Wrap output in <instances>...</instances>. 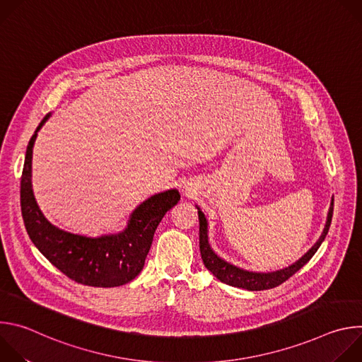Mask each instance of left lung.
Segmentation results:
<instances>
[{
  "label": "left lung",
  "mask_w": 362,
  "mask_h": 362,
  "mask_svg": "<svg viewBox=\"0 0 362 362\" xmlns=\"http://www.w3.org/2000/svg\"><path fill=\"white\" fill-rule=\"evenodd\" d=\"M197 209V215H199V245H200V255L204 267L208 268V271H211L221 282L230 285V286H236V288H242V289H247V291H265V289H272L281 284H284L286 279H289L295 272H298L303 265L308 264V261L315 255V252L318 250V247L321 246V243L324 242L328 230H329V225H331V219H332V212H334V197L331 199V204L328 209V215H327V222L324 226V230L320 236V239L313 245V247L309 249L302 257L296 262H293L292 265L284 268V269H278L274 272H255V271H247L243 268H239L228 261H225L223 257H221L211 246L209 243V223L208 219H206L204 214L200 211L199 206L196 204Z\"/></svg>",
  "instance_id": "left-lung-1"
}]
</instances>
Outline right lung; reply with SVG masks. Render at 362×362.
Segmentation results:
<instances>
[{
    "label": "right lung",
    "mask_w": 362,
    "mask_h": 362,
    "mask_svg": "<svg viewBox=\"0 0 362 362\" xmlns=\"http://www.w3.org/2000/svg\"><path fill=\"white\" fill-rule=\"evenodd\" d=\"M48 113L34 132L25 151L21 177V212L35 247L70 279L97 288H113L133 281L143 269L160 221L180 200L177 189L153 194L130 214L127 226L117 233L97 238L63 230L40 211L33 192V147Z\"/></svg>",
    "instance_id": "right-lung-1"
}]
</instances>
